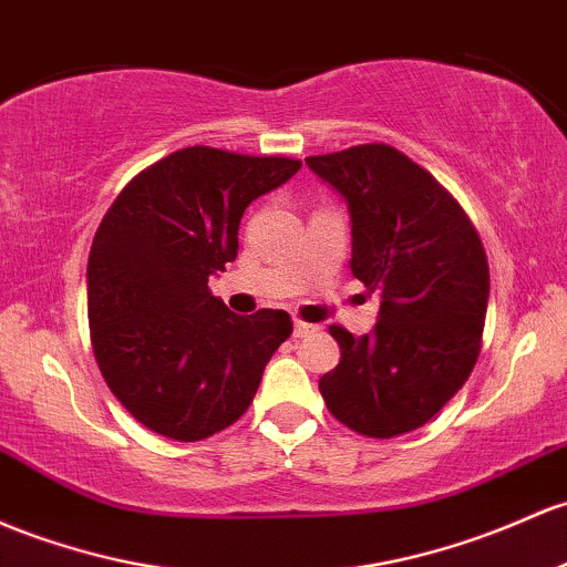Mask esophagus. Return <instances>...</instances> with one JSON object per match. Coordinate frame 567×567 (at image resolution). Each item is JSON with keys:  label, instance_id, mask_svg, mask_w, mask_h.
Returning <instances> with one entry per match:
<instances>
[{"label": "esophagus", "instance_id": "34e87169", "mask_svg": "<svg viewBox=\"0 0 567 567\" xmlns=\"http://www.w3.org/2000/svg\"><path fill=\"white\" fill-rule=\"evenodd\" d=\"M312 333H317V326H309V322L296 320V326H293L296 339H307V336H312Z\"/></svg>", "mask_w": 567, "mask_h": 567}]
</instances>
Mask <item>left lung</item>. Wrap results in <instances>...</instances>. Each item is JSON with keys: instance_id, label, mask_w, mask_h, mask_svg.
I'll return each instance as SVG.
<instances>
[{"instance_id": "1", "label": "left lung", "mask_w": 567, "mask_h": 567, "mask_svg": "<svg viewBox=\"0 0 567 567\" xmlns=\"http://www.w3.org/2000/svg\"><path fill=\"white\" fill-rule=\"evenodd\" d=\"M307 166L344 198L350 269L379 293L374 331L331 326L341 360L320 393L354 433L416 431L476 365L489 298L482 239L450 190L395 147L309 155Z\"/></svg>"}]
</instances>
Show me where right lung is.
<instances>
[{"label":"right lung","mask_w":567,"mask_h":567,"mask_svg":"<svg viewBox=\"0 0 567 567\" xmlns=\"http://www.w3.org/2000/svg\"><path fill=\"white\" fill-rule=\"evenodd\" d=\"M301 169L282 155L185 147L147 166L104 215L89 255L91 344L112 395L174 441L234 425L258 393L290 315H234L209 293L258 196Z\"/></svg>","instance_id":"right-lung-1"}]
</instances>
